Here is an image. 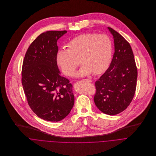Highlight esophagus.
I'll list each match as a JSON object with an SVG mask.
<instances>
[{
	"instance_id": "34e87169",
	"label": "esophagus",
	"mask_w": 156,
	"mask_h": 156,
	"mask_svg": "<svg viewBox=\"0 0 156 156\" xmlns=\"http://www.w3.org/2000/svg\"><path fill=\"white\" fill-rule=\"evenodd\" d=\"M83 81H85V82H91V80H89V79H83L82 80Z\"/></svg>"
}]
</instances>
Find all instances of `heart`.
I'll list each match as a JSON object with an SVG mask.
<instances>
[{
    "mask_svg": "<svg viewBox=\"0 0 156 156\" xmlns=\"http://www.w3.org/2000/svg\"><path fill=\"white\" fill-rule=\"evenodd\" d=\"M67 47L68 50L60 49L56 54V63L67 76L74 75L79 61L83 66L77 73V77L87 76L92 73L101 74L111 61L112 42L105 34H82L71 40Z\"/></svg>",
    "mask_w": 156,
    "mask_h": 156,
    "instance_id": "heart-1",
    "label": "heart"
}]
</instances>
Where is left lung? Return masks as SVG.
Instances as JSON below:
<instances>
[{
	"mask_svg": "<svg viewBox=\"0 0 156 156\" xmlns=\"http://www.w3.org/2000/svg\"><path fill=\"white\" fill-rule=\"evenodd\" d=\"M114 53L109 68L95 82L94 101L103 113L111 115L125 110L132 101L136 87L137 68L130 44L113 29Z\"/></svg>",
	"mask_w": 156,
	"mask_h": 156,
	"instance_id": "1",
	"label": "left lung"
}]
</instances>
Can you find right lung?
<instances>
[{
  "label": "right lung",
  "mask_w": 156,
  "mask_h": 156,
  "mask_svg": "<svg viewBox=\"0 0 156 156\" xmlns=\"http://www.w3.org/2000/svg\"><path fill=\"white\" fill-rule=\"evenodd\" d=\"M67 30L40 34L29 47L23 63L22 85L28 105L40 118L58 122L74 104L73 85L60 75L57 63L58 40Z\"/></svg>",
  "instance_id": "obj_1"
}]
</instances>
